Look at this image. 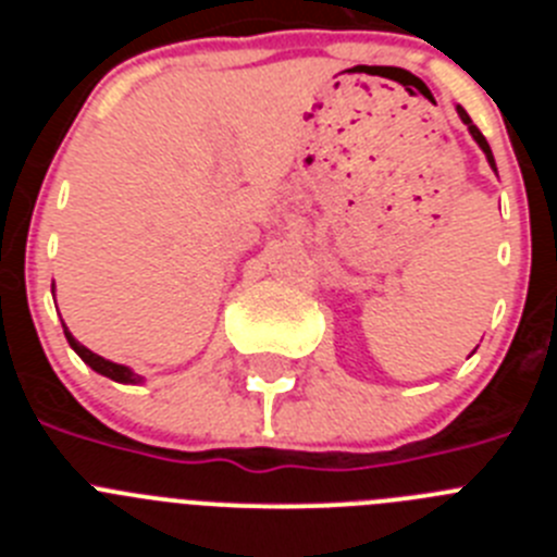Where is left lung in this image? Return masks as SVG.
Returning <instances> with one entry per match:
<instances>
[{
	"instance_id": "obj_1",
	"label": "left lung",
	"mask_w": 557,
	"mask_h": 557,
	"mask_svg": "<svg viewBox=\"0 0 557 557\" xmlns=\"http://www.w3.org/2000/svg\"><path fill=\"white\" fill-rule=\"evenodd\" d=\"M457 116H460V120H462V125L469 127V133H471V139H474V141H476V145H480V150H482V152H485V159H488L491 170H494V172H496V161H494V152H491L488 141H485V136H482V133H480V127H476V125H474V122H471V116H469V113H466V111H462V108H460V106H457Z\"/></svg>"
}]
</instances>
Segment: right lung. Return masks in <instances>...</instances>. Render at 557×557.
<instances>
[{"mask_svg": "<svg viewBox=\"0 0 557 557\" xmlns=\"http://www.w3.org/2000/svg\"><path fill=\"white\" fill-rule=\"evenodd\" d=\"M63 334H66L69 346L75 348L77 357H81L83 362H86V366L91 368V371L102 373V376L113 379V382H122V385H139V382H145V379H141L139 373H133L127 366H116V362H111V359L100 357V354H95V351H91V348L83 346V343H77L75 334L69 332L66 326H63Z\"/></svg>", "mask_w": 557, "mask_h": 557, "instance_id": "add662e5", "label": "right lung"}]
</instances>
